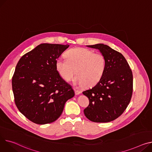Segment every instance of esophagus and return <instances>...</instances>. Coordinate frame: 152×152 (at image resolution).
Masks as SVG:
<instances>
[{"label": "esophagus", "instance_id": "esophagus-1", "mask_svg": "<svg viewBox=\"0 0 152 152\" xmlns=\"http://www.w3.org/2000/svg\"><path fill=\"white\" fill-rule=\"evenodd\" d=\"M74 90H75V94H76V95H79L80 93H81V92H80V91H79V90H77V89H74Z\"/></svg>", "mask_w": 152, "mask_h": 152}]
</instances>
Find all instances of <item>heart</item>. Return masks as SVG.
Listing matches in <instances>:
<instances>
[{
    "label": "heart",
    "instance_id": "heart-1",
    "mask_svg": "<svg viewBox=\"0 0 152 152\" xmlns=\"http://www.w3.org/2000/svg\"><path fill=\"white\" fill-rule=\"evenodd\" d=\"M66 57L57 58L56 64L59 75L66 81L72 80L76 72L75 83L89 88L96 85L104 74L106 59L102 54L95 53L87 48H76L69 50Z\"/></svg>",
    "mask_w": 152,
    "mask_h": 152
}]
</instances>
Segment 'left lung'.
<instances>
[{
	"label": "left lung",
	"instance_id": "left-lung-1",
	"mask_svg": "<svg viewBox=\"0 0 152 152\" xmlns=\"http://www.w3.org/2000/svg\"><path fill=\"white\" fill-rule=\"evenodd\" d=\"M99 49L106 59V68L100 81L83 94L89 99L84 110L94 122L106 123L123 114L133 94L132 71L124 56L103 44L87 46Z\"/></svg>",
	"mask_w": 152,
	"mask_h": 152
}]
</instances>
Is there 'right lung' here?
<instances>
[{"label": "right lung", "mask_w": 152, "mask_h": 152, "mask_svg": "<svg viewBox=\"0 0 152 152\" xmlns=\"http://www.w3.org/2000/svg\"><path fill=\"white\" fill-rule=\"evenodd\" d=\"M68 45L43 43L24 54L12 77L15 104L31 122L44 125L61 115L66 101L75 96L72 86L60 76L56 60Z\"/></svg>", "instance_id": "add662e5"}]
</instances>
